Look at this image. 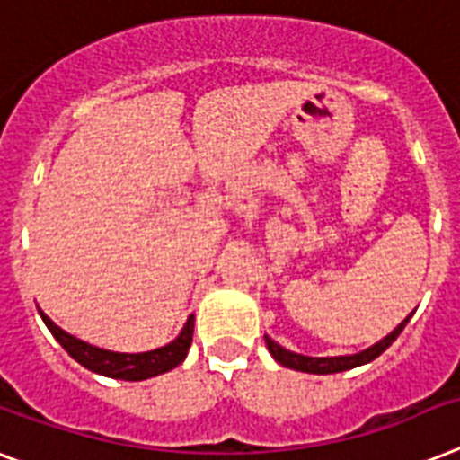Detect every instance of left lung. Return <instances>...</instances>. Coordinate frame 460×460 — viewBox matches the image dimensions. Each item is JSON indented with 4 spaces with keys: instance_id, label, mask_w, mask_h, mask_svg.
<instances>
[{
    "instance_id": "obj_1",
    "label": "left lung",
    "mask_w": 460,
    "mask_h": 460,
    "mask_svg": "<svg viewBox=\"0 0 460 460\" xmlns=\"http://www.w3.org/2000/svg\"><path fill=\"white\" fill-rule=\"evenodd\" d=\"M406 323H409V319L402 321V323H399V326L394 328L390 335H387V338H383L373 347L364 349V352L352 354V357H305V354H295V352H290V349H283V347L279 345V342H274V340L269 338V335H264V342H267L271 357H274V359L279 361L281 366H286V368H293V371H302V373H319V376H326V373L349 371V368H354V366L368 364V361H373L376 357H380V354L385 352L387 347H390L392 342L399 338V333L404 331Z\"/></svg>"
}]
</instances>
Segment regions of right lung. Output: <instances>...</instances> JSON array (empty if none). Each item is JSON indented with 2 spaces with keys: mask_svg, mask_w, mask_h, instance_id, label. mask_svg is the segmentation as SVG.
<instances>
[{
  "mask_svg": "<svg viewBox=\"0 0 460 460\" xmlns=\"http://www.w3.org/2000/svg\"><path fill=\"white\" fill-rule=\"evenodd\" d=\"M42 321L47 323V328L51 331L61 347L73 357L77 364H82L89 371L101 373V376H108V378L118 380H146L153 378V376H160V373L172 371L174 366H179L186 359L189 354V347L193 342V314L186 321L184 331L179 333L177 340H172L170 345L160 347V349H151V352L141 354H120V352H108V349H99V347H92L82 340L73 338L66 331L56 326L54 321L49 319L44 312Z\"/></svg>",
  "mask_w": 460,
  "mask_h": 460,
  "instance_id": "1",
  "label": "right lung"
}]
</instances>
